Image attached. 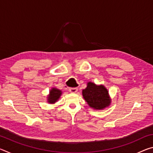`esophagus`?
I'll return each mask as SVG.
<instances>
[{
  "label": "esophagus",
  "instance_id": "esophagus-1",
  "mask_svg": "<svg viewBox=\"0 0 153 153\" xmlns=\"http://www.w3.org/2000/svg\"><path fill=\"white\" fill-rule=\"evenodd\" d=\"M69 90L71 93H76L77 91V88H69Z\"/></svg>",
  "mask_w": 153,
  "mask_h": 153
}]
</instances>
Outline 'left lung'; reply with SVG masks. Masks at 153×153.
<instances>
[{"instance_id": "1", "label": "left lung", "mask_w": 153, "mask_h": 153, "mask_svg": "<svg viewBox=\"0 0 153 153\" xmlns=\"http://www.w3.org/2000/svg\"><path fill=\"white\" fill-rule=\"evenodd\" d=\"M82 95L90 107L95 109H102L110 105L108 91L103 86L88 82L86 88L82 90Z\"/></svg>"}]
</instances>
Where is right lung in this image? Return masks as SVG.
Returning a JSON list of instances; mask_svg holds the SVG:
<instances>
[{"mask_svg":"<svg viewBox=\"0 0 153 153\" xmlns=\"http://www.w3.org/2000/svg\"><path fill=\"white\" fill-rule=\"evenodd\" d=\"M61 95V91L56 88H53L50 91V94L48 98L49 103H55Z\"/></svg>","mask_w":153,"mask_h":153,"instance_id":"right-lung-1","label":"right lung"}]
</instances>
